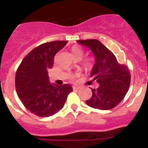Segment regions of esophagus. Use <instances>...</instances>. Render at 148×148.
Returning a JSON list of instances; mask_svg holds the SVG:
<instances>
[{
	"label": "esophagus",
	"instance_id": "esophagus-1",
	"mask_svg": "<svg viewBox=\"0 0 148 148\" xmlns=\"http://www.w3.org/2000/svg\"><path fill=\"white\" fill-rule=\"evenodd\" d=\"M79 88H80V86H79V85H74L73 86V88L74 89H79Z\"/></svg>",
	"mask_w": 148,
	"mask_h": 148
}]
</instances>
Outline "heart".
<instances>
[{"label":"heart","mask_w":148,"mask_h":148,"mask_svg":"<svg viewBox=\"0 0 148 148\" xmlns=\"http://www.w3.org/2000/svg\"><path fill=\"white\" fill-rule=\"evenodd\" d=\"M71 53H72L73 56L74 57V59H81L82 56L83 55V50L80 48V47H77V46H74L71 49ZM86 64L88 67H92L93 65V62L92 60H88L86 62Z\"/></svg>","instance_id":"b5f03b06"}]
</instances>
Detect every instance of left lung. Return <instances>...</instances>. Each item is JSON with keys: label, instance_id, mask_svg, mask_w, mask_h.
<instances>
[{"label": "left lung", "instance_id": "8db88e82", "mask_svg": "<svg viewBox=\"0 0 148 148\" xmlns=\"http://www.w3.org/2000/svg\"><path fill=\"white\" fill-rule=\"evenodd\" d=\"M88 47L95 57V64L90 76L98 83L99 87L92 89V95L86 104L98 110L112 109L123 100L129 89L130 74L126 65L117 62L115 56L97 39L77 41Z\"/></svg>", "mask_w": 148, "mask_h": 148}]
</instances>
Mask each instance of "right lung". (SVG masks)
I'll return each mask as SVG.
<instances>
[{"label":"right lung","instance_id":"1","mask_svg":"<svg viewBox=\"0 0 148 148\" xmlns=\"http://www.w3.org/2000/svg\"><path fill=\"white\" fill-rule=\"evenodd\" d=\"M68 41H54L38 46L22 60L15 75V88L24 106L39 117L54 115L64 106L71 86L51 84L48 70L56 53Z\"/></svg>","mask_w":148,"mask_h":148}]
</instances>
